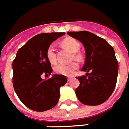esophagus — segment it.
<instances>
[{
    "instance_id": "esophagus-1",
    "label": "esophagus",
    "mask_w": 129,
    "mask_h": 129,
    "mask_svg": "<svg viewBox=\"0 0 129 129\" xmlns=\"http://www.w3.org/2000/svg\"><path fill=\"white\" fill-rule=\"evenodd\" d=\"M67 79H68V82H70V81H71V80L73 79V78H72V77H68Z\"/></svg>"
}]
</instances>
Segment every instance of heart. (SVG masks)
<instances>
[{
  "label": "heart",
  "mask_w": 129,
  "mask_h": 129,
  "mask_svg": "<svg viewBox=\"0 0 129 129\" xmlns=\"http://www.w3.org/2000/svg\"><path fill=\"white\" fill-rule=\"evenodd\" d=\"M62 45L65 48L68 49L69 51L73 53V59L76 61H80L82 59V56L78 51L80 49V43L73 38H66L62 41ZM46 57L48 60L51 63H54L56 61V49L55 46L53 44H51L49 46L46 50ZM78 67V65L76 62H73L71 64L66 65L63 63H59L56 65L54 67L55 72L62 76H71L73 74L74 71Z\"/></svg>",
  "instance_id": "obj_1"
}]
</instances>
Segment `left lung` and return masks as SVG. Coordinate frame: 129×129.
<instances>
[{
  "label": "left lung",
  "mask_w": 129,
  "mask_h": 129,
  "mask_svg": "<svg viewBox=\"0 0 129 129\" xmlns=\"http://www.w3.org/2000/svg\"><path fill=\"white\" fill-rule=\"evenodd\" d=\"M68 35L80 41L85 50V61L81 71L87 73L77 77L80 85L76 88V96L84 105H101L116 87L119 63L114 50L105 39L90 31H69Z\"/></svg>",
  "instance_id": "1"
}]
</instances>
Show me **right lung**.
<instances>
[{"label":"right lung","instance_id":"1","mask_svg":"<svg viewBox=\"0 0 129 129\" xmlns=\"http://www.w3.org/2000/svg\"><path fill=\"white\" fill-rule=\"evenodd\" d=\"M64 32L42 33L33 37L17 51L13 61V84L20 101L36 112H44L54 107L60 98V87L67 83L65 76L53 74L47 80L42 75L52 73L46 57L50 44Z\"/></svg>","mask_w":129,"mask_h":129}]
</instances>
